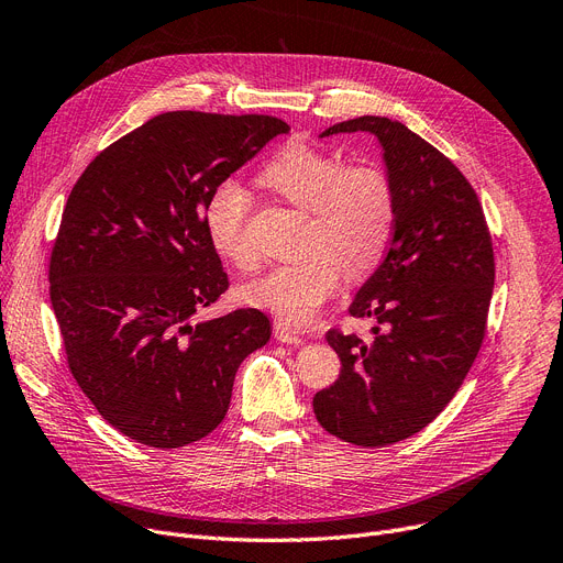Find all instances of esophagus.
Returning a JSON list of instances; mask_svg holds the SVG:
<instances>
[{
  "label": "esophagus",
  "mask_w": 563,
  "mask_h": 563,
  "mask_svg": "<svg viewBox=\"0 0 563 563\" xmlns=\"http://www.w3.org/2000/svg\"><path fill=\"white\" fill-rule=\"evenodd\" d=\"M274 333H276V338H278V342H285V344H303L306 340L297 333V331H291L287 323H276L274 327Z\"/></svg>",
  "instance_id": "esophagus-1"
}]
</instances>
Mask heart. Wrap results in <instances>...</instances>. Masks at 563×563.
<instances>
[{
  "label": "heart",
  "mask_w": 563,
  "mask_h": 563,
  "mask_svg": "<svg viewBox=\"0 0 563 563\" xmlns=\"http://www.w3.org/2000/svg\"><path fill=\"white\" fill-rule=\"evenodd\" d=\"M264 183L312 212L310 255L276 264L244 287L249 303L291 327L310 323L344 280L369 272L386 251L395 225V187L374 164L346 166L340 155L289 143L266 164ZM249 191L223 180L202 212L207 240L228 262L251 269L257 251L249 232Z\"/></svg>",
  "instance_id": "heart-1"
}]
</instances>
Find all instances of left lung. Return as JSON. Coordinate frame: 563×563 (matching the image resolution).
<instances>
[{
  "instance_id": "1",
  "label": "left lung",
  "mask_w": 563,
  "mask_h": 563,
  "mask_svg": "<svg viewBox=\"0 0 563 563\" xmlns=\"http://www.w3.org/2000/svg\"><path fill=\"white\" fill-rule=\"evenodd\" d=\"M372 134L395 187L386 260L358 289L351 317H374V340L329 331L340 378L314 395L319 424L361 448L393 445L433 422L475 363L495 262L475 189L431 143L383 115L323 130Z\"/></svg>"
}]
</instances>
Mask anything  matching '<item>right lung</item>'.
Here are the masks:
<instances>
[{"mask_svg": "<svg viewBox=\"0 0 563 563\" xmlns=\"http://www.w3.org/2000/svg\"><path fill=\"white\" fill-rule=\"evenodd\" d=\"M289 125L168 111L118 139L73 187L49 260L68 367L100 416L147 448H185L225 418L234 374L272 338L242 308L196 321L228 289L202 212Z\"/></svg>", "mask_w": 563, "mask_h": 563, "instance_id": "1", "label": "right lung"}]
</instances>
